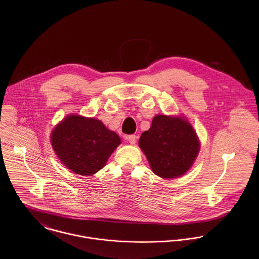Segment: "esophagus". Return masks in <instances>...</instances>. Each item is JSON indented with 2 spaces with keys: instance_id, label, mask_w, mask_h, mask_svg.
Listing matches in <instances>:
<instances>
[{
  "instance_id": "obj_1",
  "label": "esophagus",
  "mask_w": 259,
  "mask_h": 259,
  "mask_svg": "<svg viewBox=\"0 0 259 259\" xmlns=\"http://www.w3.org/2000/svg\"><path fill=\"white\" fill-rule=\"evenodd\" d=\"M126 140L132 144V145H135L136 144V136L135 135H130L127 138H126Z\"/></svg>"
}]
</instances>
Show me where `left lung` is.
I'll use <instances>...</instances> for the list:
<instances>
[{
  "label": "left lung",
  "instance_id": "1",
  "mask_svg": "<svg viewBox=\"0 0 259 259\" xmlns=\"http://www.w3.org/2000/svg\"><path fill=\"white\" fill-rule=\"evenodd\" d=\"M139 145L152 171L162 179L185 175L199 151V142L189 122L183 117L162 114L153 117L150 128L143 133Z\"/></svg>",
  "mask_w": 259,
  "mask_h": 259
}]
</instances>
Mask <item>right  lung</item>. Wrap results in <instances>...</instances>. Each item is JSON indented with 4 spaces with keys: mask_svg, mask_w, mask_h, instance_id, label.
Wrapping results in <instances>:
<instances>
[{
    "mask_svg": "<svg viewBox=\"0 0 259 259\" xmlns=\"http://www.w3.org/2000/svg\"><path fill=\"white\" fill-rule=\"evenodd\" d=\"M51 142L69 169L80 176H92L105 166L120 139L99 119L72 114L57 125Z\"/></svg>",
    "mask_w": 259,
    "mask_h": 259,
    "instance_id": "obj_1",
    "label": "right lung"
}]
</instances>
